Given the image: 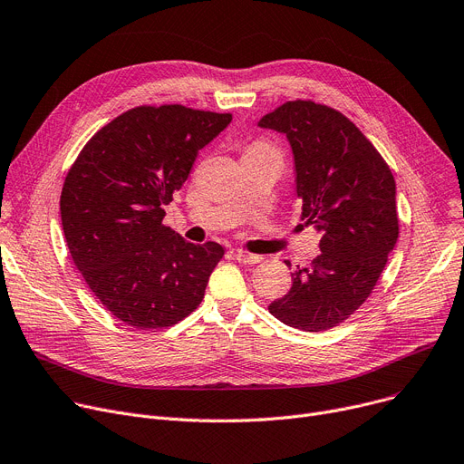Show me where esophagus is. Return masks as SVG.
<instances>
[{
	"instance_id": "obj_1",
	"label": "esophagus",
	"mask_w": 464,
	"mask_h": 464,
	"mask_svg": "<svg viewBox=\"0 0 464 464\" xmlns=\"http://www.w3.org/2000/svg\"><path fill=\"white\" fill-rule=\"evenodd\" d=\"M235 257H237V261L238 263H244V265H256V263H259L263 257L261 256H256V254H246V252H237L235 254Z\"/></svg>"
}]
</instances>
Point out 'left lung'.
<instances>
[{
	"label": "left lung",
	"instance_id": "obj_1",
	"mask_svg": "<svg viewBox=\"0 0 464 464\" xmlns=\"http://www.w3.org/2000/svg\"><path fill=\"white\" fill-rule=\"evenodd\" d=\"M257 125L287 136L302 220L321 237V254L295 270L268 312L304 332L334 328L372 295L397 242L393 175L354 122L328 106L285 102Z\"/></svg>",
	"mask_w": 464,
	"mask_h": 464
}]
</instances>
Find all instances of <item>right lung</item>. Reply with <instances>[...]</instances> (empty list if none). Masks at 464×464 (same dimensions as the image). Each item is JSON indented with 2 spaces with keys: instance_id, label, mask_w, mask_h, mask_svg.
Wrapping results in <instances>:
<instances>
[{
  "instance_id": "add662e5",
  "label": "right lung",
  "mask_w": 464,
  "mask_h": 464,
  "mask_svg": "<svg viewBox=\"0 0 464 464\" xmlns=\"http://www.w3.org/2000/svg\"><path fill=\"white\" fill-rule=\"evenodd\" d=\"M231 119L180 104L140 106L102 127L69 169L59 201L69 252L92 295L125 324L173 326L201 304L224 248L184 240L162 224L164 207Z\"/></svg>"
}]
</instances>
